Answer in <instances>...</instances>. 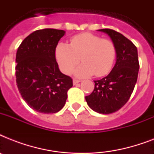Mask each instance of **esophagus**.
I'll list each match as a JSON object with an SVG mask.
<instances>
[{
	"instance_id": "34e87169",
	"label": "esophagus",
	"mask_w": 154,
	"mask_h": 154,
	"mask_svg": "<svg viewBox=\"0 0 154 154\" xmlns=\"http://www.w3.org/2000/svg\"><path fill=\"white\" fill-rule=\"evenodd\" d=\"M80 82H81V81L78 79H73V81H72V82H73V85L77 84V83H79Z\"/></svg>"
}]
</instances>
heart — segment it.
I'll use <instances>...</instances> for the list:
<instances>
[{
	"label": "heart",
	"mask_w": 154,
	"mask_h": 154,
	"mask_svg": "<svg viewBox=\"0 0 154 154\" xmlns=\"http://www.w3.org/2000/svg\"><path fill=\"white\" fill-rule=\"evenodd\" d=\"M116 56V45L111 40L103 39L89 32L75 35L70 40V45L59 43L56 49L59 67L65 74L71 73L82 60L83 63L74 71L75 75L80 77L108 74Z\"/></svg>",
	"instance_id": "obj_1"
}]
</instances>
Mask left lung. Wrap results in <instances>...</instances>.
Returning a JSON list of instances; mask_svg holds the SVG:
<instances>
[{
    "label": "left lung",
    "instance_id": "left-lung-1",
    "mask_svg": "<svg viewBox=\"0 0 154 154\" xmlns=\"http://www.w3.org/2000/svg\"><path fill=\"white\" fill-rule=\"evenodd\" d=\"M117 49V61L112 71L104 78L94 81V91L85 97L92 109L102 114L117 112L129 101L136 85L139 71L137 47L122 33L103 29Z\"/></svg>",
    "mask_w": 154,
    "mask_h": 154
}]
</instances>
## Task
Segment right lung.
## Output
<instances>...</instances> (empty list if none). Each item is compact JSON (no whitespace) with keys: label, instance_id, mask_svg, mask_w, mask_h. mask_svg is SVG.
<instances>
[{"label":"right lung","instance_id":"1","mask_svg":"<svg viewBox=\"0 0 154 154\" xmlns=\"http://www.w3.org/2000/svg\"><path fill=\"white\" fill-rule=\"evenodd\" d=\"M65 31L37 30L24 39L16 56V82L22 98L42 113H55L65 104L72 80L60 72L55 51Z\"/></svg>","mask_w":154,"mask_h":154}]
</instances>
